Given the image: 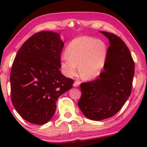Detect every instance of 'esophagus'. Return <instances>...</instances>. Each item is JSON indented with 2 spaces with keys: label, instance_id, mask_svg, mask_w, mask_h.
<instances>
[{
  "label": "esophagus",
  "instance_id": "esophagus-1",
  "mask_svg": "<svg viewBox=\"0 0 147 147\" xmlns=\"http://www.w3.org/2000/svg\"><path fill=\"white\" fill-rule=\"evenodd\" d=\"M80 84V81L78 80H77L74 82L73 86H74V87H76H76L79 86Z\"/></svg>",
  "mask_w": 147,
  "mask_h": 147
}]
</instances>
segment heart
I'll return each instance as SVG.
<instances>
[{"label": "heart", "mask_w": 147, "mask_h": 147, "mask_svg": "<svg viewBox=\"0 0 147 147\" xmlns=\"http://www.w3.org/2000/svg\"><path fill=\"white\" fill-rule=\"evenodd\" d=\"M107 47L102 41L83 36L74 39L61 57L63 73L71 77L79 69L85 79L95 78L100 75L105 66Z\"/></svg>", "instance_id": "1"}]
</instances>
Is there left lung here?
<instances>
[{
  "label": "left lung",
  "mask_w": 147,
  "mask_h": 147,
  "mask_svg": "<svg viewBox=\"0 0 147 147\" xmlns=\"http://www.w3.org/2000/svg\"><path fill=\"white\" fill-rule=\"evenodd\" d=\"M109 40L104 70L98 78L80 84L78 107L86 117L100 121L118 112L130 96L135 71L132 57L117 35L100 32Z\"/></svg>",
  "instance_id": "1"
}]
</instances>
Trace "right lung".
I'll use <instances>...</instances> for the list:
<instances>
[{"label": "right lung", "instance_id": "right-lung-1", "mask_svg": "<svg viewBox=\"0 0 147 147\" xmlns=\"http://www.w3.org/2000/svg\"><path fill=\"white\" fill-rule=\"evenodd\" d=\"M63 45L58 34L42 31L27 39L16 54L10 74L11 102L26 121L47 123L58 98L73 87V80L59 71Z\"/></svg>", "mask_w": 147, "mask_h": 147}]
</instances>
